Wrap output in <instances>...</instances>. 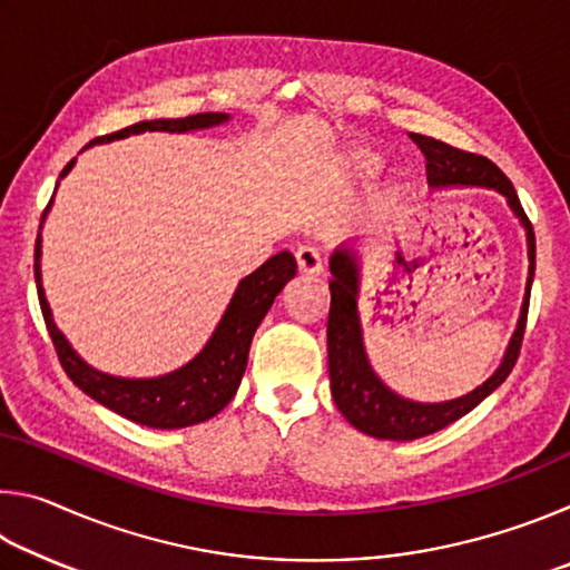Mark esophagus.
<instances>
[{"instance_id": "34e87169", "label": "esophagus", "mask_w": 570, "mask_h": 570, "mask_svg": "<svg viewBox=\"0 0 570 570\" xmlns=\"http://www.w3.org/2000/svg\"><path fill=\"white\" fill-rule=\"evenodd\" d=\"M296 268L304 276H316L322 272V254L312 246H298L296 248Z\"/></svg>"}]
</instances>
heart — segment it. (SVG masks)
<instances>
[{"label": "heart", "instance_id": "1", "mask_svg": "<svg viewBox=\"0 0 570 570\" xmlns=\"http://www.w3.org/2000/svg\"><path fill=\"white\" fill-rule=\"evenodd\" d=\"M380 160L382 158L372 148H354L350 153V168L356 173V176H362V178L372 176V173L380 168Z\"/></svg>", "mask_w": 570, "mask_h": 570}]
</instances>
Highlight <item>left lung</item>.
<instances>
[{"label":"left lung","instance_id":"1","mask_svg":"<svg viewBox=\"0 0 570 570\" xmlns=\"http://www.w3.org/2000/svg\"><path fill=\"white\" fill-rule=\"evenodd\" d=\"M414 146L428 158V183L430 186H488L503 193L510 208L515 210L518 218L528 228V256H530V276L528 286L533 284L535 272V236L533 226L525 216L513 183L500 170L493 160L478 153H468L452 148L448 142L430 138V135L410 132ZM332 274L330 282L332 306L330 322H326V342H330V377L332 394L340 412L350 420L356 430L364 435L380 440H417L432 435L442 428H448L462 414L475 410L478 404L488 397L490 392L498 390L508 380L518 362L520 346H523L525 322H528V304L530 294L523 304V316L518 322V332L510 342L500 370L490 377L482 387L465 394V397L440 402V404H420L402 400L390 392L384 384L374 377L370 362L364 356L360 316H356V266L346 250H336L332 256Z\"/></svg>","mask_w":570,"mask_h":570}]
</instances>
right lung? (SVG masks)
Segmentation results:
<instances>
[{"label":"right lung","mask_w":570,"mask_h":570,"mask_svg":"<svg viewBox=\"0 0 570 570\" xmlns=\"http://www.w3.org/2000/svg\"><path fill=\"white\" fill-rule=\"evenodd\" d=\"M226 118L228 115L224 112H198L176 120H142L118 132L100 135V138L90 140L85 148H90L92 142H108L142 130L188 132L196 128H210V125L224 122ZM72 166L75 158L67 163L60 176H65ZM50 204H47V208H50ZM294 274L296 262L288 250L272 256L262 268H256L254 274L246 276L244 282L238 284L224 320L218 322L214 336H210V342L204 346V352H200L196 360L180 366L178 372L166 374V377L120 380L110 377V374L95 372L92 366L85 364L80 356L70 350L65 336L57 332L40 284V236H37L35 246L37 296H40V308L47 332H50L57 360H60L65 374L85 394H90L95 402H100L102 407L122 414L125 420L146 424V428L156 430H178L188 428V424L206 422L234 400L238 382L244 377L248 346L250 340H254L256 326L262 324L266 312L274 304L276 294L282 292Z\"/></svg>","instance_id":"right-lung-1"}]
</instances>
